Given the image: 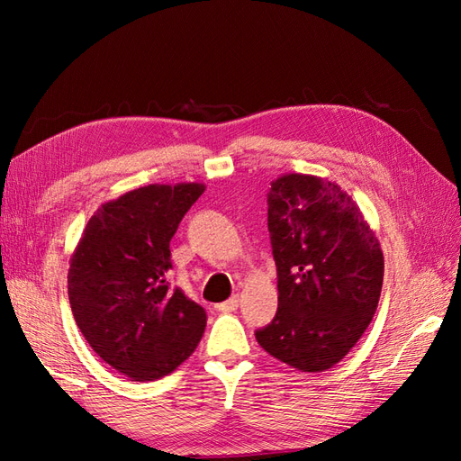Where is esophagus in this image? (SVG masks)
Instances as JSON below:
<instances>
[{
  "instance_id": "1",
  "label": "esophagus",
  "mask_w": 461,
  "mask_h": 461,
  "mask_svg": "<svg viewBox=\"0 0 461 461\" xmlns=\"http://www.w3.org/2000/svg\"><path fill=\"white\" fill-rule=\"evenodd\" d=\"M236 308H239V296H230L227 302H222V303L217 305V310L222 312V313L236 312Z\"/></svg>"
}]
</instances>
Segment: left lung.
<instances>
[{"mask_svg":"<svg viewBox=\"0 0 461 461\" xmlns=\"http://www.w3.org/2000/svg\"><path fill=\"white\" fill-rule=\"evenodd\" d=\"M267 227L278 308L256 339L290 367L325 371L352 350L376 312L379 240L339 185L310 175L273 180Z\"/></svg>","mask_w":461,"mask_h":461,"instance_id":"left-lung-1","label":"left lung"}]
</instances>
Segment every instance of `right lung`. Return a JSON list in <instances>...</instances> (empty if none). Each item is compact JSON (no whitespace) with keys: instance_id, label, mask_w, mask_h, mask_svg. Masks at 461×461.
<instances>
[{"instance_id":"add662e5","label":"right lung","mask_w":461,"mask_h":461,"mask_svg":"<svg viewBox=\"0 0 461 461\" xmlns=\"http://www.w3.org/2000/svg\"><path fill=\"white\" fill-rule=\"evenodd\" d=\"M205 188L149 185L104 203L68 269V302L92 350L134 381H156L196 350L205 310L165 273L169 242Z\"/></svg>"}]
</instances>
